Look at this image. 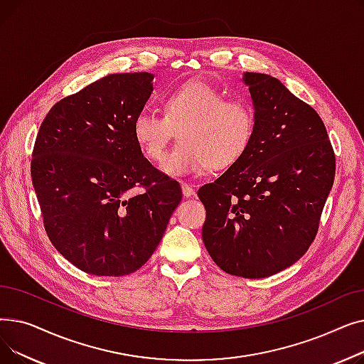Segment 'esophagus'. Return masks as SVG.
<instances>
[{"label":"esophagus","instance_id":"1","mask_svg":"<svg viewBox=\"0 0 364 364\" xmlns=\"http://www.w3.org/2000/svg\"><path fill=\"white\" fill-rule=\"evenodd\" d=\"M181 190H183V196H184V198H192V196L196 195L193 187L190 186V184H187V183H183V184H181Z\"/></svg>","mask_w":364,"mask_h":364}]
</instances>
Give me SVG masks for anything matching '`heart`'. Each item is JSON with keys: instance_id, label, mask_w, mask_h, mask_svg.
I'll return each mask as SVG.
<instances>
[{"instance_id": "obj_1", "label": "heart", "mask_w": 364, "mask_h": 364, "mask_svg": "<svg viewBox=\"0 0 364 364\" xmlns=\"http://www.w3.org/2000/svg\"><path fill=\"white\" fill-rule=\"evenodd\" d=\"M255 128L252 107L205 81H188L164 99V114L141 110L132 121V136L143 155L159 161L178 129V144L164 159L166 176L199 174L237 162L251 144Z\"/></svg>"}]
</instances>
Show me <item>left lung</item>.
<instances>
[{
	"label": "left lung",
	"instance_id": "1",
	"mask_svg": "<svg viewBox=\"0 0 364 364\" xmlns=\"http://www.w3.org/2000/svg\"><path fill=\"white\" fill-rule=\"evenodd\" d=\"M255 128L245 155L199 188L208 254L228 274L273 276L316 237L335 178V155L317 112L270 75L245 72Z\"/></svg>",
	"mask_w": 364,
	"mask_h": 364
}]
</instances>
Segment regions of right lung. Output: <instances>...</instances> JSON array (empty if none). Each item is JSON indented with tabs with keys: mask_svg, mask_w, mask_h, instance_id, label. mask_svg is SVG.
<instances>
[{
	"mask_svg": "<svg viewBox=\"0 0 364 364\" xmlns=\"http://www.w3.org/2000/svg\"><path fill=\"white\" fill-rule=\"evenodd\" d=\"M153 78L149 72L112 73L87 85L50 109L35 140L31 174L46 232L88 274L137 272L183 196L132 136ZM134 186L145 192L134 197Z\"/></svg>",
	"mask_w": 364,
	"mask_h": 364,
	"instance_id": "right-lung-1",
	"label": "right lung"
}]
</instances>
